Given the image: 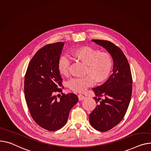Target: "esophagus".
I'll return each mask as SVG.
<instances>
[{
    "instance_id": "esophagus-1",
    "label": "esophagus",
    "mask_w": 151,
    "mask_h": 151,
    "mask_svg": "<svg viewBox=\"0 0 151 151\" xmlns=\"http://www.w3.org/2000/svg\"><path fill=\"white\" fill-rule=\"evenodd\" d=\"M78 98H79V100H80V101H81V100H83L86 98V97L84 96H83V95L81 94H79L78 95Z\"/></svg>"
}]
</instances>
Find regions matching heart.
Masks as SVG:
<instances>
[{
    "label": "heart",
    "instance_id": "1",
    "mask_svg": "<svg viewBox=\"0 0 151 151\" xmlns=\"http://www.w3.org/2000/svg\"><path fill=\"white\" fill-rule=\"evenodd\" d=\"M72 58L86 65L83 78L72 79L68 83L70 88L73 91L83 92L86 88L93 84L94 82L101 83L108 78L113 67V60L109 54L101 52L90 47H83L71 52ZM70 60L65 56L59 59L58 68L63 76L69 73Z\"/></svg>",
    "mask_w": 151,
    "mask_h": 151
}]
</instances>
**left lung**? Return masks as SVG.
Returning <instances> with one entry per match:
<instances>
[{
    "instance_id": "8db88e82",
    "label": "left lung",
    "mask_w": 151,
    "mask_h": 151,
    "mask_svg": "<svg viewBox=\"0 0 151 151\" xmlns=\"http://www.w3.org/2000/svg\"><path fill=\"white\" fill-rule=\"evenodd\" d=\"M104 47L113 58V73L101 86L93 88L96 97V107L89 115L91 126L100 132H106L123 119L129 107L132 91V77L127 59L116 45L109 41L92 39ZM105 99L101 100L100 97Z\"/></svg>"
}]
</instances>
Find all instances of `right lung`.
I'll return each instance as SVG.
<instances>
[{
    "label": "right lung",
    "instance_id": "add662e5",
    "mask_svg": "<svg viewBox=\"0 0 151 151\" xmlns=\"http://www.w3.org/2000/svg\"><path fill=\"white\" fill-rule=\"evenodd\" d=\"M64 42L48 44L39 49L30 61L25 75L24 93L26 102L34 121L41 127L55 131L67 123L71 109L78 101L75 93L63 94V79L58 63Z\"/></svg>",
    "mask_w": 151,
    "mask_h": 151
}]
</instances>
